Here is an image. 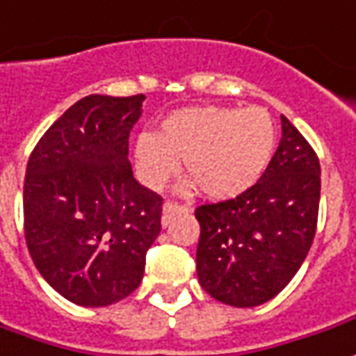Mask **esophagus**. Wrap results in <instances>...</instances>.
<instances>
[{"label": "esophagus", "mask_w": 356, "mask_h": 356, "mask_svg": "<svg viewBox=\"0 0 356 356\" xmlns=\"http://www.w3.org/2000/svg\"><path fill=\"white\" fill-rule=\"evenodd\" d=\"M181 212H188V207H185V204H177V202H173V200L163 202V216H161V224H163V226H168L169 222L173 220V216H175V214H181Z\"/></svg>", "instance_id": "34e87169"}]
</instances>
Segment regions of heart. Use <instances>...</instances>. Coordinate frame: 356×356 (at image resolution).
<instances>
[{"instance_id": "obj_1", "label": "heart", "mask_w": 356, "mask_h": 356, "mask_svg": "<svg viewBox=\"0 0 356 356\" xmlns=\"http://www.w3.org/2000/svg\"><path fill=\"white\" fill-rule=\"evenodd\" d=\"M277 130L261 107H191L163 118L158 134H140L134 146L136 173L149 188H161L183 159L188 181L207 197L226 200L257 183L270 161Z\"/></svg>"}]
</instances>
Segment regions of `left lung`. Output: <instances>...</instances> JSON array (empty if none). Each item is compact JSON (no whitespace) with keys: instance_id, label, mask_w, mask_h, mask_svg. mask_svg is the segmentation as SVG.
I'll list each match as a JSON object with an SVG mask.
<instances>
[{"instance_id":"1","label":"left lung","mask_w":356,"mask_h":356,"mask_svg":"<svg viewBox=\"0 0 356 356\" xmlns=\"http://www.w3.org/2000/svg\"><path fill=\"white\" fill-rule=\"evenodd\" d=\"M261 179L236 198L200 204L197 275L218 302L253 308L275 298L304 263L318 226L320 159L286 117Z\"/></svg>"}]
</instances>
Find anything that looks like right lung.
<instances>
[{"label":"right lung","instance_id":"add662e5","mask_svg":"<svg viewBox=\"0 0 356 356\" xmlns=\"http://www.w3.org/2000/svg\"><path fill=\"white\" fill-rule=\"evenodd\" d=\"M144 99H79L26 163V248L46 282L77 306L101 308L132 294L161 229L163 198L138 183L128 161Z\"/></svg>","mask_w":356,"mask_h":356}]
</instances>
